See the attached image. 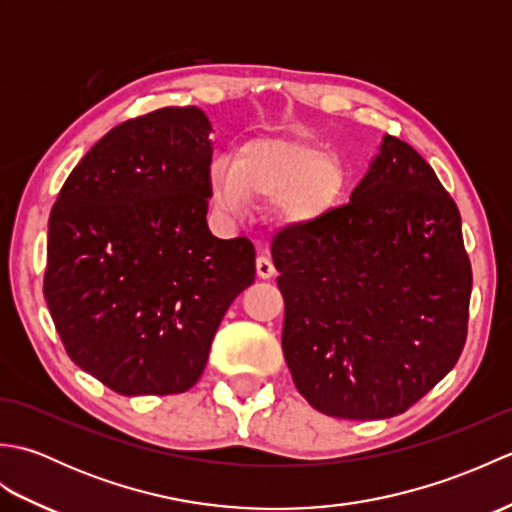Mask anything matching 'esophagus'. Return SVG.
Here are the masks:
<instances>
[{"mask_svg":"<svg viewBox=\"0 0 512 512\" xmlns=\"http://www.w3.org/2000/svg\"><path fill=\"white\" fill-rule=\"evenodd\" d=\"M255 268H257V275L262 279H270L275 275V266H273V262H270V257H266V255L257 257Z\"/></svg>","mask_w":512,"mask_h":512,"instance_id":"obj_1","label":"esophagus"}]
</instances>
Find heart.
Segmentation results:
<instances>
[{
    "label": "heart",
    "instance_id": "heart-1",
    "mask_svg": "<svg viewBox=\"0 0 512 512\" xmlns=\"http://www.w3.org/2000/svg\"><path fill=\"white\" fill-rule=\"evenodd\" d=\"M343 187L339 162L321 145L290 136H255L235 149L231 162H215L209 176L213 204L242 215L248 198H273L284 224L303 226L328 213Z\"/></svg>",
    "mask_w": 512,
    "mask_h": 512
}]
</instances>
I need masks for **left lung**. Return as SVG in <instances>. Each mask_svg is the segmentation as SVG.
Wrapping results in <instances>:
<instances>
[{
	"instance_id": "8db88e82",
	"label": "left lung",
	"mask_w": 512,
	"mask_h": 512,
	"mask_svg": "<svg viewBox=\"0 0 512 512\" xmlns=\"http://www.w3.org/2000/svg\"><path fill=\"white\" fill-rule=\"evenodd\" d=\"M299 394L334 418L407 411L458 363L471 262L462 220L416 149L383 136L350 204L273 239Z\"/></svg>"
}]
</instances>
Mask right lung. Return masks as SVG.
<instances>
[{"label":"right lung","instance_id":"add662e5","mask_svg":"<svg viewBox=\"0 0 512 512\" xmlns=\"http://www.w3.org/2000/svg\"><path fill=\"white\" fill-rule=\"evenodd\" d=\"M211 132L193 105L116 125L52 206L43 297L68 356L116 394L191 389L255 281L253 244L206 224Z\"/></svg>","mask_w":512,"mask_h":512}]
</instances>
